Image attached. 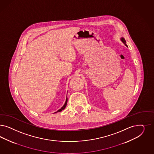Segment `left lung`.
<instances>
[{
	"instance_id": "obj_1",
	"label": "left lung",
	"mask_w": 154,
	"mask_h": 154,
	"mask_svg": "<svg viewBox=\"0 0 154 154\" xmlns=\"http://www.w3.org/2000/svg\"><path fill=\"white\" fill-rule=\"evenodd\" d=\"M120 40H121V41H122V42L126 46L128 47V45H126V41H125V38H124V37H121Z\"/></svg>"
}]
</instances>
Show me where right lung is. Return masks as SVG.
Here are the masks:
<instances>
[{"label":"right lung","instance_id":"1","mask_svg":"<svg viewBox=\"0 0 154 154\" xmlns=\"http://www.w3.org/2000/svg\"><path fill=\"white\" fill-rule=\"evenodd\" d=\"M67 97H66V101H65V104L63 105V106L60 109H59L58 110H57V112H55L54 113H57V112H60L62 111L63 109H65L66 106V105H67Z\"/></svg>","mask_w":154,"mask_h":154}]
</instances>
